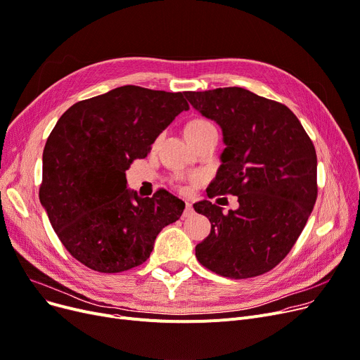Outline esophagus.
Returning <instances> with one entry per match:
<instances>
[{"label":"esophagus","instance_id":"obj_1","mask_svg":"<svg viewBox=\"0 0 360 360\" xmlns=\"http://www.w3.org/2000/svg\"><path fill=\"white\" fill-rule=\"evenodd\" d=\"M194 214V209L191 202H185V210H184V217H190Z\"/></svg>","mask_w":360,"mask_h":360}]
</instances>
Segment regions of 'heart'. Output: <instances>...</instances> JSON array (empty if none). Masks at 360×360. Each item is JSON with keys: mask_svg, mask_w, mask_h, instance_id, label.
<instances>
[{"mask_svg": "<svg viewBox=\"0 0 360 360\" xmlns=\"http://www.w3.org/2000/svg\"><path fill=\"white\" fill-rule=\"evenodd\" d=\"M212 127H213V124H212L210 122L205 120V119H194V120H191L188 124H186V128H185V135H186V136H190V135L198 134V132L205 131V129H209V128H212ZM213 128H214V127H213ZM200 181H201V178H200L198 175L190 176L188 179H179V181H178V182H179V190L186 191V185H184V182H188V184L194 185V184H198Z\"/></svg>", "mask_w": 360, "mask_h": 360, "instance_id": "heart-1", "label": "heart"}]
</instances>
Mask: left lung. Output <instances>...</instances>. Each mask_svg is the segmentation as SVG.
Here are the masks:
<instances>
[{
  "label": "left lung",
  "mask_w": 360,
  "mask_h": 360,
  "mask_svg": "<svg viewBox=\"0 0 360 360\" xmlns=\"http://www.w3.org/2000/svg\"><path fill=\"white\" fill-rule=\"evenodd\" d=\"M185 97L222 128L226 144L207 197L231 194L240 202L228 213L209 200L195 202L212 224L195 256L232 279L266 274L290 253L314 210L315 146L287 105L244 88L186 91Z\"/></svg>",
  "instance_id": "left-lung-1"
}]
</instances>
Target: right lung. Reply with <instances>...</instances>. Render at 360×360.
Returning a JSON list of instances; mask_svg holds the SVG:
<instances>
[{"instance_id":"add662e5","label":"right lung","mask_w":360,"mask_h":360,"mask_svg":"<svg viewBox=\"0 0 360 360\" xmlns=\"http://www.w3.org/2000/svg\"><path fill=\"white\" fill-rule=\"evenodd\" d=\"M190 105L184 92L124 85L77 101L61 115L42 154L39 200L68 252L86 268L117 274L143 264L185 202L166 190L127 188L135 159Z\"/></svg>"}]
</instances>
